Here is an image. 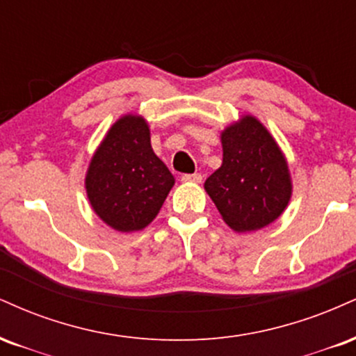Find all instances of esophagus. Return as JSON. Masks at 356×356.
<instances>
[{
  "label": "esophagus",
  "instance_id": "1",
  "mask_svg": "<svg viewBox=\"0 0 356 356\" xmlns=\"http://www.w3.org/2000/svg\"><path fill=\"white\" fill-rule=\"evenodd\" d=\"M202 179H203V177L200 173H188L181 177V181H185V183H202Z\"/></svg>",
  "mask_w": 356,
  "mask_h": 356
}]
</instances>
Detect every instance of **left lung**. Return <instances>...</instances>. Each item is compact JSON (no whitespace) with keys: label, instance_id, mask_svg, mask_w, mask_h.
I'll use <instances>...</instances> for the list:
<instances>
[{"label":"left lung","instance_id":"left-lung-1","mask_svg":"<svg viewBox=\"0 0 356 356\" xmlns=\"http://www.w3.org/2000/svg\"><path fill=\"white\" fill-rule=\"evenodd\" d=\"M223 163L204 181V190L229 228L254 232L286 208L291 181L285 156L266 128L245 116L221 133Z\"/></svg>","mask_w":356,"mask_h":356}]
</instances>
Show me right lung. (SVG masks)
I'll list each match as a JSON object with an SVG mask.
<instances>
[{"mask_svg": "<svg viewBox=\"0 0 356 356\" xmlns=\"http://www.w3.org/2000/svg\"><path fill=\"white\" fill-rule=\"evenodd\" d=\"M175 178L149 143L141 116L113 124L86 175V193L96 215L118 232H136L154 220Z\"/></svg>", "mask_w": 356, "mask_h": 356, "instance_id": "obj_1", "label": "right lung"}]
</instances>
